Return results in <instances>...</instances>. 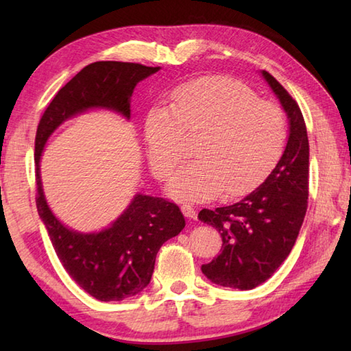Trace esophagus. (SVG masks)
<instances>
[{"mask_svg":"<svg viewBox=\"0 0 351 351\" xmlns=\"http://www.w3.org/2000/svg\"><path fill=\"white\" fill-rule=\"evenodd\" d=\"M181 210H182L185 217L191 219V220H196V210H195V208H193L190 204H184V205L181 206Z\"/></svg>","mask_w":351,"mask_h":351,"instance_id":"34e87169","label":"esophagus"}]
</instances>
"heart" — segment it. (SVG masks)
Returning <instances> with one entry per match:
<instances>
[{"label":"heart","mask_w":351,"mask_h":351,"mask_svg":"<svg viewBox=\"0 0 351 351\" xmlns=\"http://www.w3.org/2000/svg\"><path fill=\"white\" fill-rule=\"evenodd\" d=\"M200 140L196 161L171 178L169 193L181 200H210L225 191L252 190L280 160L288 137L278 104L258 99L237 81L205 78L171 90L166 107L149 111L145 140L154 175L164 181L184 158V138Z\"/></svg>","instance_id":"heart-1"}]
</instances>
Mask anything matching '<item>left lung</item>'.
<instances>
[{
    "label": "left lung",
    "mask_w": 351,
    "mask_h": 351,
    "mask_svg": "<svg viewBox=\"0 0 351 351\" xmlns=\"http://www.w3.org/2000/svg\"><path fill=\"white\" fill-rule=\"evenodd\" d=\"M263 75L285 108L289 137L267 180L240 202L204 208L197 219L219 230L221 250L202 273L220 287L252 289L278 270L299 237L309 196V140L299 104L271 73Z\"/></svg>",
    "instance_id": "1"
}]
</instances>
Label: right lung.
I'll use <instances>...</instances> for the list:
<instances>
[{
	"instance_id": "obj_1",
	"label": "right lung",
	"mask_w": 351,
	"mask_h": 351,
	"mask_svg": "<svg viewBox=\"0 0 351 351\" xmlns=\"http://www.w3.org/2000/svg\"><path fill=\"white\" fill-rule=\"evenodd\" d=\"M158 69L125 62L88 64L58 90L37 125V211L64 270L86 293L101 302L128 299L147 287L156 253L184 229V215L180 206L167 199L137 195L111 228L98 234L73 232L54 217L45 200L39 175L40 154L51 132L80 111L107 107L130 117L134 87Z\"/></svg>"
}]
</instances>
